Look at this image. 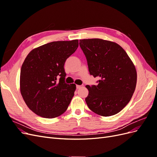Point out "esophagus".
<instances>
[{"mask_svg":"<svg viewBox=\"0 0 157 157\" xmlns=\"http://www.w3.org/2000/svg\"><path fill=\"white\" fill-rule=\"evenodd\" d=\"M76 87H77V89H80V88H81L82 87H83V85H77Z\"/></svg>","mask_w":157,"mask_h":157,"instance_id":"1","label":"esophagus"}]
</instances>
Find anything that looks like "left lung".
I'll list each match as a JSON object with an SVG mask.
<instances>
[{"label": "left lung", "mask_w": 157, "mask_h": 157, "mask_svg": "<svg viewBox=\"0 0 157 157\" xmlns=\"http://www.w3.org/2000/svg\"><path fill=\"white\" fill-rule=\"evenodd\" d=\"M90 74L97 85H86L90 110L99 115H116L129 103L137 82L136 70L126 52L115 42L99 39L80 40Z\"/></svg>", "instance_id": "1"}]
</instances>
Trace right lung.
Masks as SVG:
<instances>
[{
	"label": "right lung",
	"mask_w": 157,
	"mask_h": 157,
	"mask_svg": "<svg viewBox=\"0 0 157 157\" xmlns=\"http://www.w3.org/2000/svg\"><path fill=\"white\" fill-rule=\"evenodd\" d=\"M78 46V40L52 42L26 57L21 68V94L36 115L52 118L67 110L76 85L65 83L64 65Z\"/></svg>",
	"instance_id": "obj_1"
}]
</instances>
